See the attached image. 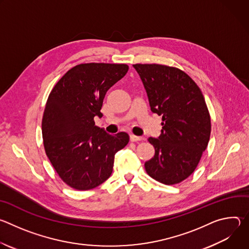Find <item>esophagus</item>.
<instances>
[{"mask_svg":"<svg viewBox=\"0 0 249 249\" xmlns=\"http://www.w3.org/2000/svg\"><path fill=\"white\" fill-rule=\"evenodd\" d=\"M145 140L144 137H139V136H135L133 134L130 135V141L131 142H139V141H143Z\"/></svg>","mask_w":249,"mask_h":249,"instance_id":"34e87169","label":"esophagus"}]
</instances>
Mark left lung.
<instances>
[{
    "instance_id": "1",
    "label": "left lung",
    "mask_w": 249,
    "mask_h": 249,
    "mask_svg": "<svg viewBox=\"0 0 249 249\" xmlns=\"http://www.w3.org/2000/svg\"><path fill=\"white\" fill-rule=\"evenodd\" d=\"M146 89L151 110L162 115L159 139L149 138L155 156L145 162L155 180L180 183L196 169L211 134L203 93L182 70L160 64H134Z\"/></svg>"
}]
</instances>
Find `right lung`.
<instances>
[{
	"mask_svg": "<svg viewBox=\"0 0 249 249\" xmlns=\"http://www.w3.org/2000/svg\"><path fill=\"white\" fill-rule=\"evenodd\" d=\"M128 69L126 64L77 65L48 96L42 118L44 150L60 178L76 190H89L108 179L115 154L128 144L127 133L107 134L93 120L102 116L106 91Z\"/></svg>",
	"mask_w": 249,
	"mask_h": 249,
	"instance_id": "right-lung-1",
	"label": "right lung"
}]
</instances>
